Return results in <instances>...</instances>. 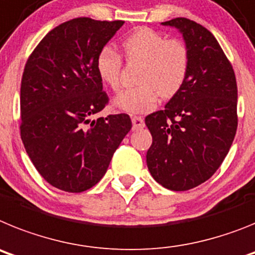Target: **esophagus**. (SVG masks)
<instances>
[{"label": "esophagus", "instance_id": "1", "mask_svg": "<svg viewBox=\"0 0 255 255\" xmlns=\"http://www.w3.org/2000/svg\"><path fill=\"white\" fill-rule=\"evenodd\" d=\"M132 125H133V129H141L145 127V122L141 117H132Z\"/></svg>", "mask_w": 255, "mask_h": 255}]
</instances>
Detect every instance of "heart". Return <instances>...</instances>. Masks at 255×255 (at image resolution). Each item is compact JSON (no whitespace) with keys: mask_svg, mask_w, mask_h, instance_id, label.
<instances>
[{"mask_svg":"<svg viewBox=\"0 0 255 255\" xmlns=\"http://www.w3.org/2000/svg\"><path fill=\"white\" fill-rule=\"evenodd\" d=\"M128 61L142 63L137 83L140 86L121 91L114 105L130 114L147 113L156 106L159 95L170 99L178 94L186 81L190 54L180 39H167L163 34L141 28L122 42ZM96 70L101 81L112 90L121 86L122 57L113 48L104 47L96 57Z\"/></svg>","mask_w":255,"mask_h":255,"instance_id":"1","label":"heart"}]
</instances>
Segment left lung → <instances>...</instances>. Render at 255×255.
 Here are the masks:
<instances>
[{"label": "left lung", "instance_id": "1", "mask_svg": "<svg viewBox=\"0 0 255 255\" xmlns=\"http://www.w3.org/2000/svg\"><path fill=\"white\" fill-rule=\"evenodd\" d=\"M182 34L190 54L182 88L145 118L152 136L146 163L152 178L186 191L216 173L238 129V86L231 64L214 35L200 24L176 17L161 23Z\"/></svg>", "mask_w": 255, "mask_h": 255}]
</instances>
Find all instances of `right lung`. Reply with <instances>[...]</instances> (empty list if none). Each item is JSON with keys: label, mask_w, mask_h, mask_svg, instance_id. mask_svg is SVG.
I'll return each mask as SVG.
<instances>
[{"label": "right lung", "mask_w": 255, "mask_h": 255, "mask_svg": "<svg viewBox=\"0 0 255 255\" xmlns=\"http://www.w3.org/2000/svg\"><path fill=\"white\" fill-rule=\"evenodd\" d=\"M123 24L90 17L65 21L42 38L24 68L21 141L38 173L63 191L96 185L132 128L127 114L91 121L109 101L96 57Z\"/></svg>", "instance_id": "obj_1"}]
</instances>
